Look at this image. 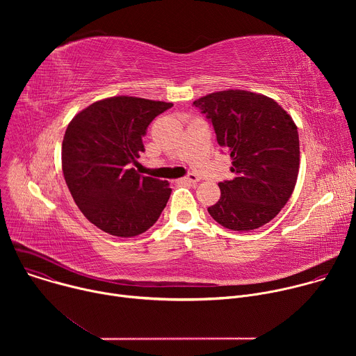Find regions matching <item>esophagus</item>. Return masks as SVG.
<instances>
[{"instance_id":"esophagus-1","label":"esophagus","mask_w":356,"mask_h":356,"mask_svg":"<svg viewBox=\"0 0 356 356\" xmlns=\"http://www.w3.org/2000/svg\"><path fill=\"white\" fill-rule=\"evenodd\" d=\"M198 180H200V179H198L195 175H193V173H190V175H187L186 177L181 179L183 183H190V184H197Z\"/></svg>"}]
</instances>
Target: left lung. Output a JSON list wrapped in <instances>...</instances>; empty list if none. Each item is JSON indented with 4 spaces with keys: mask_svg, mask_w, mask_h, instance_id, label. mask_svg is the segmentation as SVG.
Instances as JSON below:
<instances>
[{
    "mask_svg": "<svg viewBox=\"0 0 356 356\" xmlns=\"http://www.w3.org/2000/svg\"><path fill=\"white\" fill-rule=\"evenodd\" d=\"M213 124L217 142L232 158V180L218 183L221 197L210 216L232 231H252L272 221L289 201L298 175V132L275 99L245 90H225L193 103Z\"/></svg>",
    "mask_w": 356,
    "mask_h": 356,
    "instance_id": "obj_1",
    "label": "left lung"
}]
</instances>
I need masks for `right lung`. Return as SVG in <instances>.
Returning <instances> with one entry per match:
<instances>
[{
	"label": "right lung",
	"mask_w": 356,
	"mask_h": 356,
	"mask_svg": "<svg viewBox=\"0 0 356 356\" xmlns=\"http://www.w3.org/2000/svg\"><path fill=\"white\" fill-rule=\"evenodd\" d=\"M172 103L138 97L95 101L67 125L62 169L72 197L84 217L115 236H136L161 217L172 188L168 181L139 175L149 124Z\"/></svg>",
	"instance_id": "1"
}]
</instances>
